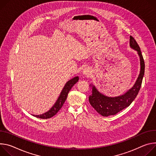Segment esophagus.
<instances>
[{
	"label": "esophagus",
	"mask_w": 156,
	"mask_h": 156,
	"mask_svg": "<svg viewBox=\"0 0 156 156\" xmlns=\"http://www.w3.org/2000/svg\"><path fill=\"white\" fill-rule=\"evenodd\" d=\"M82 73L85 76H90L91 74V70L89 67H85L83 69Z\"/></svg>",
	"instance_id": "1"
}]
</instances>
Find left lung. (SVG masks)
Segmentation results:
<instances>
[{"mask_svg":"<svg viewBox=\"0 0 156 156\" xmlns=\"http://www.w3.org/2000/svg\"><path fill=\"white\" fill-rule=\"evenodd\" d=\"M129 44L131 48L137 52V54L140 56L141 65L140 75L133 87L122 95L115 97H109L98 92L94 85L92 86V95H90L89 98V103L92 107L103 116L116 115L119 112L129 106L140 90L144 74V61L139 45L131 36H130ZM91 85H92L90 86Z\"/></svg>","mask_w":156,"mask_h":156,"instance_id":"obj_1","label":"left lung"}]
</instances>
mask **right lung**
Masks as SVG:
<instances>
[{"label":"right lung","instance_id":"1","mask_svg":"<svg viewBox=\"0 0 156 156\" xmlns=\"http://www.w3.org/2000/svg\"><path fill=\"white\" fill-rule=\"evenodd\" d=\"M79 77H75L73 79L69 80L64 85V87L63 89L62 90L61 94L59 97H58L56 102L55 103V104L53 105V107H52L48 112L40 115H33L34 116L41 118V119H48L50 118L51 117H53L55 116L58 112L59 110L61 108L62 105H64V103L65 102L66 100L67 99V95L69 92L70 91L71 88L73 87V85L76 84L78 80H79Z\"/></svg>","mask_w":156,"mask_h":156}]
</instances>
